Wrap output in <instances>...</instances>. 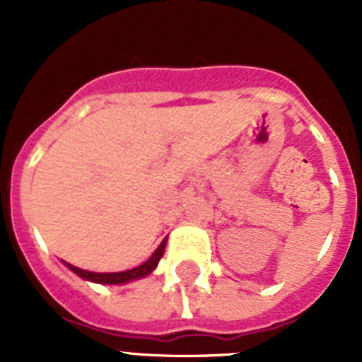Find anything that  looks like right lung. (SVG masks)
<instances>
[{"instance_id": "add662e5", "label": "right lung", "mask_w": 362, "mask_h": 362, "mask_svg": "<svg viewBox=\"0 0 362 362\" xmlns=\"http://www.w3.org/2000/svg\"><path fill=\"white\" fill-rule=\"evenodd\" d=\"M165 246H166V239H163L161 245L156 248L152 255H150L148 261H145L143 264L139 267L132 268V270H124V272H110V274H98V272H88V270H81L78 267H72V264L65 263L74 274H78L79 277L86 281H92V283H99V284H123V283H130V281H136V279H141V277L148 276L156 270L158 267L159 259L163 257L165 254Z\"/></svg>"}]
</instances>
